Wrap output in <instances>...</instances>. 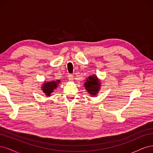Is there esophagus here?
<instances>
[{"instance_id":"obj_1","label":"esophagus","mask_w":153,"mask_h":153,"mask_svg":"<svg viewBox=\"0 0 153 153\" xmlns=\"http://www.w3.org/2000/svg\"><path fill=\"white\" fill-rule=\"evenodd\" d=\"M68 78L69 80H73V75H71V74H68Z\"/></svg>"}]
</instances>
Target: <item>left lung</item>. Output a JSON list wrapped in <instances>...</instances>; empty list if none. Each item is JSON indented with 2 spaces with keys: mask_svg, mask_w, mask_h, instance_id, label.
<instances>
[{
  "mask_svg": "<svg viewBox=\"0 0 153 153\" xmlns=\"http://www.w3.org/2000/svg\"><path fill=\"white\" fill-rule=\"evenodd\" d=\"M100 81L96 76H89V79H87L85 83V87L87 92L92 95L95 96L100 89Z\"/></svg>",
  "mask_w": 153,
  "mask_h": 153,
  "instance_id": "left-lung-1",
  "label": "left lung"
}]
</instances>
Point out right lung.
Returning <instances> with one entry per match:
<instances>
[{
	"mask_svg": "<svg viewBox=\"0 0 153 153\" xmlns=\"http://www.w3.org/2000/svg\"><path fill=\"white\" fill-rule=\"evenodd\" d=\"M59 82L60 80H57L56 82L53 81L45 83L43 86V91L44 92V93H45L47 96H50L51 92H52L53 89H55V88L57 87V84Z\"/></svg>",
	"mask_w": 153,
	"mask_h": 153,
	"instance_id": "right-lung-1",
	"label": "right lung"
}]
</instances>
